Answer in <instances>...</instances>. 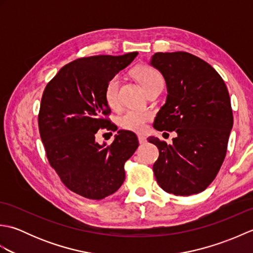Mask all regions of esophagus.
Instances as JSON below:
<instances>
[{"label":"esophagus","instance_id":"esophagus-1","mask_svg":"<svg viewBox=\"0 0 253 253\" xmlns=\"http://www.w3.org/2000/svg\"><path fill=\"white\" fill-rule=\"evenodd\" d=\"M138 140H139V143H140V144H144L147 142V138L142 136V135H138Z\"/></svg>","mask_w":253,"mask_h":253}]
</instances>
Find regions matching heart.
I'll use <instances>...</instances> for the list:
<instances>
[{"label": "heart", "mask_w": 253, "mask_h": 253, "mask_svg": "<svg viewBox=\"0 0 253 253\" xmlns=\"http://www.w3.org/2000/svg\"><path fill=\"white\" fill-rule=\"evenodd\" d=\"M136 77L144 90H148L149 88H151L158 84H163V79L161 77V75L151 67L138 68L136 71ZM120 84V77L114 76L109 80V83H107L105 87L104 95L106 103L112 109H116L120 105V95H118ZM150 117H151V113L146 110L129 109L123 112L117 117V123L123 129L139 132L146 128L147 122L150 120Z\"/></svg>", "instance_id": "1"}]
</instances>
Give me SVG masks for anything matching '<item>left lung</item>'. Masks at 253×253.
Returning a JSON list of instances; mask_svg holds the SVG:
<instances>
[{
  "label": "left lung",
  "mask_w": 253,
  "mask_h": 253,
  "mask_svg": "<svg viewBox=\"0 0 253 253\" xmlns=\"http://www.w3.org/2000/svg\"><path fill=\"white\" fill-rule=\"evenodd\" d=\"M150 65L168 88L154 128L177 132L171 144L148 138L160 152L154 176L166 192L196 195L214 180L226 155L234 123L227 87L210 64L187 52L155 53Z\"/></svg>",
  "instance_id": "8db88e82"
}]
</instances>
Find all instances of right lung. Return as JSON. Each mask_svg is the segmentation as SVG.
<instances>
[{
    "mask_svg": "<svg viewBox=\"0 0 253 253\" xmlns=\"http://www.w3.org/2000/svg\"><path fill=\"white\" fill-rule=\"evenodd\" d=\"M137 55L78 58L62 67L42 94L38 123L46 158L63 184L79 196L101 200L125 180L124 164L139 146L136 135L118 130L105 146L95 141V133L114 129L103 117L111 113L105 87Z\"/></svg>",
    "mask_w": 253,
    "mask_h": 253,
    "instance_id": "obj_1",
    "label": "right lung"
}]
</instances>
